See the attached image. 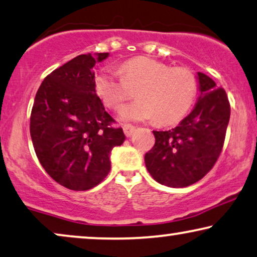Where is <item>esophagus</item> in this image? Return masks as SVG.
<instances>
[{"label":"esophagus","mask_w":257,"mask_h":257,"mask_svg":"<svg viewBox=\"0 0 257 257\" xmlns=\"http://www.w3.org/2000/svg\"><path fill=\"white\" fill-rule=\"evenodd\" d=\"M122 128H123V132L125 134V136L127 137H130L134 134V132H135V127H134L133 124H129V123H125L122 125Z\"/></svg>","instance_id":"esophagus-1"}]
</instances>
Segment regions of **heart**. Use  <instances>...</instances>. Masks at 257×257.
<instances>
[{
	"label": "heart",
	"instance_id": "1",
	"mask_svg": "<svg viewBox=\"0 0 257 257\" xmlns=\"http://www.w3.org/2000/svg\"><path fill=\"white\" fill-rule=\"evenodd\" d=\"M120 74L103 70L94 79L97 96L110 109H117L137 89V101L120 110L122 120L148 121L173 124L182 120L192 107L198 92V80L185 67H171L149 57H135L124 61Z\"/></svg>",
	"mask_w": 257,
	"mask_h": 257
}]
</instances>
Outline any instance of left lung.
Instances as JSON below:
<instances>
[{
	"instance_id": "8db88e82",
	"label": "left lung",
	"mask_w": 257,
	"mask_h": 257,
	"mask_svg": "<svg viewBox=\"0 0 257 257\" xmlns=\"http://www.w3.org/2000/svg\"><path fill=\"white\" fill-rule=\"evenodd\" d=\"M199 97L193 110L168 132H155V146L144 156L151 177L162 185L186 187L214 166L221 154L230 104L225 89L198 72Z\"/></svg>"
}]
</instances>
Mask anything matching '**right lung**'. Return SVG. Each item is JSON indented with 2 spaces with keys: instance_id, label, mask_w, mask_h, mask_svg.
I'll return each mask as SVG.
<instances>
[{
  "instance_id": "1",
  "label": "right lung",
  "mask_w": 257,
  "mask_h": 257,
  "mask_svg": "<svg viewBox=\"0 0 257 257\" xmlns=\"http://www.w3.org/2000/svg\"><path fill=\"white\" fill-rule=\"evenodd\" d=\"M109 56L80 55L51 72L39 86L30 135L39 163L73 191L96 186L110 171V153L125 139L94 87L93 67Z\"/></svg>"
}]
</instances>
